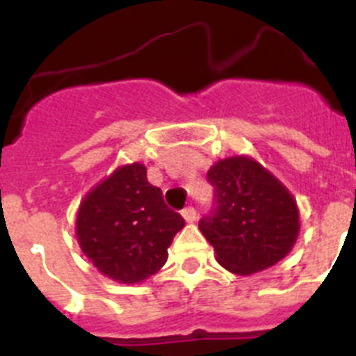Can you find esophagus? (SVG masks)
Wrapping results in <instances>:
<instances>
[{
  "instance_id": "esophagus-1",
  "label": "esophagus",
  "mask_w": 356,
  "mask_h": 356,
  "mask_svg": "<svg viewBox=\"0 0 356 356\" xmlns=\"http://www.w3.org/2000/svg\"><path fill=\"white\" fill-rule=\"evenodd\" d=\"M181 216H184V219L187 222H194V221H196V210H194L193 207H187V209L181 210Z\"/></svg>"
}]
</instances>
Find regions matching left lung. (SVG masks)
<instances>
[{
    "label": "left lung",
    "mask_w": 356,
    "mask_h": 356,
    "mask_svg": "<svg viewBox=\"0 0 356 356\" xmlns=\"http://www.w3.org/2000/svg\"><path fill=\"white\" fill-rule=\"evenodd\" d=\"M213 209L200 221L217 262L235 275H253L291 253L300 212L284 184L250 156H229L207 172Z\"/></svg>",
    "instance_id": "1"
}]
</instances>
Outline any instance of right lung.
<instances>
[{
	"label": "right lung",
	"instance_id": "right-lung-1",
	"mask_svg": "<svg viewBox=\"0 0 356 356\" xmlns=\"http://www.w3.org/2000/svg\"><path fill=\"white\" fill-rule=\"evenodd\" d=\"M184 217L163 203L162 191L134 162L115 169L81 201L76 237L97 271L121 284H139L168 260Z\"/></svg>",
	"mask_w": 356,
	"mask_h": 356
}]
</instances>
